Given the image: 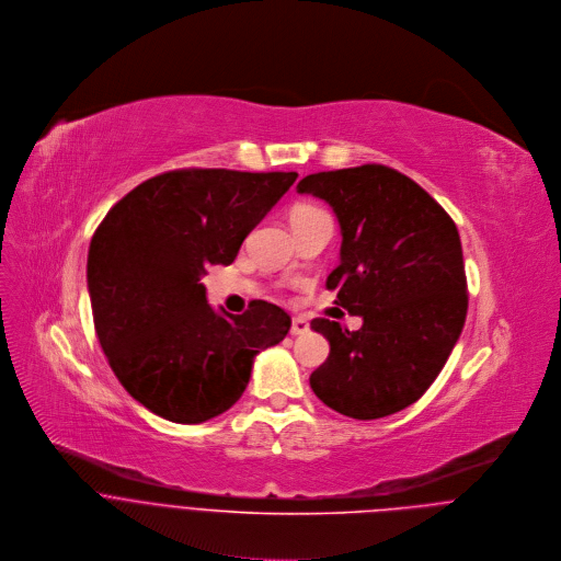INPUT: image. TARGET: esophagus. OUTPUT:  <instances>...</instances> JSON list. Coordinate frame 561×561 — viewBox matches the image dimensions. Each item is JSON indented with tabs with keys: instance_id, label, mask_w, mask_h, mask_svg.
Wrapping results in <instances>:
<instances>
[{
	"instance_id": "obj_1",
	"label": "esophagus",
	"mask_w": 561,
	"mask_h": 561,
	"mask_svg": "<svg viewBox=\"0 0 561 561\" xmlns=\"http://www.w3.org/2000/svg\"><path fill=\"white\" fill-rule=\"evenodd\" d=\"M289 331H291V335H302V333L309 331V322L298 316V318L291 320V329H289Z\"/></svg>"
}]
</instances>
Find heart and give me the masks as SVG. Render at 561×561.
Segmentation results:
<instances>
[{
  "label": "heart",
  "instance_id": "1",
  "mask_svg": "<svg viewBox=\"0 0 561 561\" xmlns=\"http://www.w3.org/2000/svg\"><path fill=\"white\" fill-rule=\"evenodd\" d=\"M311 211H320V209H316V207H311V205H300V207L294 209L291 218H294V216H302V214H311Z\"/></svg>",
  "mask_w": 561,
  "mask_h": 561
}]
</instances>
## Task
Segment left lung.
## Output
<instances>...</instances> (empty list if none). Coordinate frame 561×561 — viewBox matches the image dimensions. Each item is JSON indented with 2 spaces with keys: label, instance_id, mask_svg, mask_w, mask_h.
I'll list each match as a JSON object with an SVG mask.
<instances>
[{
  "label": "left lung",
  "instance_id": "obj_1",
  "mask_svg": "<svg viewBox=\"0 0 561 561\" xmlns=\"http://www.w3.org/2000/svg\"><path fill=\"white\" fill-rule=\"evenodd\" d=\"M296 190L327 201L339 216L341 265L327 289L363 318L358 331L311 320L329 356L309 385L329 409L356 420L402 411L433 385L467 320L456 222L415 181L378 163L309 174Z\"/></svg>",
  "mask_w": 561,
  "mask_h": 561
}]
</instances>
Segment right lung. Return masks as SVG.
I'll list each match as a JSON object with an SVG mask.
<instances>
[{"label": "right lung", "instance_id": "obj_1", "mask_svg": "<svg viewBox=\"0 0 561 561\" xmlns=\"http://www.w3.org/2000/svg\"><path fill=\"white\" fill-rule=\"evenodd\" d=\"M296 172L185 168L137 185L110 207L88 250L99 345L124 389L152 413L198 424L245 391L254 356L291 318L252 300L232 316L207 305L201 276L234 263L245 237Z\"/></svg>", "mask_w": 561, "mask_h": 561}]
</instances>
